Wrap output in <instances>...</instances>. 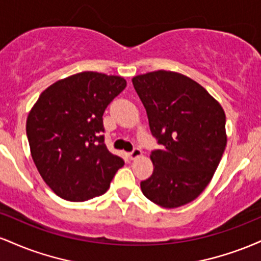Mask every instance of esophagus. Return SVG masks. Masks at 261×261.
<instances>
[{"label": "esophagus", "mask_w": 261, "mask_h": 261, "mask_svg": "<svg viewBox=\"0 0 261 261\" xmlns=\"http://www.w3.org/2000/svg\"><path fill=\"white\" fill-rule=\"evenodd\" d=\"M142 154V151H141L140 148H134L133 151L130 152V153H128L127 155H128V158H130L131 161L133 160H135V158H137V157H140V155Z\"/></svg>", "instance_id": "esophagus-1"}]
</instances>
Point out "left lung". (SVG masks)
<instances>
[{"label":"left lung","mask_w":261,"mask_h":261,"mask_svg":"<svg viewBox=\"0 0 261 261\" xmlns=\"http://www.w3.org/2000/svg\"><path fill=\"white\" fill-rule=\"evenodd\" d=\"M148 116L154 149L143 195L166 208L195 200L205 190L226 148V115L210 93L184 74L154 71L133 79Z\"/></svg>","instance_id":"1"}]
</instances>
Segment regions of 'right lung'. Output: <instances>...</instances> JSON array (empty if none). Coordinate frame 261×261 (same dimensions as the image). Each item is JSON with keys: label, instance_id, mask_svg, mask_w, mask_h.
<instances>
[{"label": "right lung", "instance_id": "add662e5", "mask_svg": "<svg viewBox=\"0 0 261 261\" xmlns=\"http://www.w3.org/2000/svg\"><path fill=\"white\" fill-rule=\"evenodd\" d=\"M125 87L122 77L87 71L47 87L32 108V157L56 195L68 201L103 195L124 166L104 143L103 114Z\"/></svg>", "mask_w": 261, "mask_h": 261}]
</instances>
